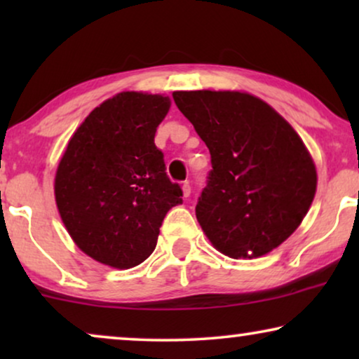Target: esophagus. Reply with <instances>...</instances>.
<instances>
[{"label":"esophagus","instance_id":"34e87169","mask_svg":"<svg viewBox=\"0 0 359 359\" xmlns=\"http://www.w3.org/2000/svg\"><path fill=\"white\" fill-rule=\"evenodd\" d=\"M189 194H191V184L188 183V181H184V183H183V196H184V198H189Z\"/></svg>","mask_w":359,"mask_h":359}]
</instances>
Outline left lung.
<instances>
[{"instance_id": "left-lung-1", "label": "left lung", "mask_w": 359, "mask_h": 359, "mask_svg": "<svg viewBox=\"0 0 359 359\" xmlns=\"http://www.w3.org/2000/svg\"><path fill=\"white\" fill-rule=\"evenodd\" d=\"M173 100L210 151L196 205L210 243L252 259L279 247L306 217L317 189L312 156L289 122L240 91H175Z\"/></svg>"}]
</instances>
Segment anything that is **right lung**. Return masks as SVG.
I'll use <instances>...</instances> for the list:
<instances>
[{
    "label": "right lung",
    "mask_w": 359,
    "mask_h": 359,
    "mask_svg": "<svg viewBox=\"0 0 359 359\" xmlns=\"http://www.w3.org/2000/svg\"><path fill=\"white\" fill-rule=\"evenodd\" d=\"M170 104L161 95L112 96L83 121L58 163L55 201L63 224L81 252L107 266L145 262L166 212L183 203L155 145Z\"/></svg>",
    "instance_id": "obj_1"
}]
</instances>
